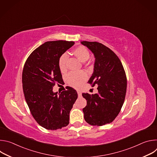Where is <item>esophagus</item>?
<instances>
[{"label":"esophagus","instance_id":"34e87169","mask_svg":"<svg viewBox=\"0 0 157 157\" xmlns=\"http://www.w3.org/2000/svg\"><path fill=\"white\" fill-rule=\"evenodd\" d=\"M77 93H78V97L79 98H81V96H82V93H81V92H80V91H77Z\"/></svg>","mask_w":157,"mask_h":157}]
</instances>
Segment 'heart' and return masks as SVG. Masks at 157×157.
<instances>
[{"label":"heart","mask_w":157,"mask_h":157,"mask_svg":"<svg viewBox=\"0 0 157 157\" xmlns=\"http://www.w3.org/2000/svg\"><path fill=\"white\" fill-rule=\"evenodd\" d=\"M73 55L81 62H86L89 58L90 54L86 47L84 46H79L75 48L73 51ZM68 56L66 54H63L59 58L58 66L61 71H64L66 68V61ZM87 76L84 71L71 72L66 76V81L74 87H79L81 84L87 79Z\"/></svg>","instance_id":"heart-1"}]
</instances>
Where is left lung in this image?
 <instances>
[{"label": "left lung", "instance_id": "obj_1", "mask_svg": "<svg viewBox=\"0 0 157 157\" xmlns=\"http://www.w3.org/2000/svg\"><path fill=\"white\" fill-rule=\"evenodd\" d=\"M93 53L95 61L94 71L89 80L98 86V93H82L87 101L83 108L85 121L92 125L101 126L113 122L123 105L127 78L122 64L118 56L110 48L98 42L81 41Z\"/></svg>", "mask_w": 157, "mask_h": 157}]
</instances>
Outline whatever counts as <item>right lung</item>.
I'll return each instance as SVG.
<instances>
[{"mask_svg": "<svg viewBox=\"0 0 157 157\" xmlns=\"http://www.w3.org/2000/svg\"><path fill=\"white\" fill-rule=\"evenodd\" d=\"M74 41H47L27 59L22 73L23 91L32 115L39 125L57 130L69 124L70 113L78 98L71 87L54 93L55 83L63 81L58 66L59 57L74 45Z\"/></svg>", "mask_w": 157, "mask_h": 157, "instance_id": "add662e5", "label": "right lung"}]
</instances>
